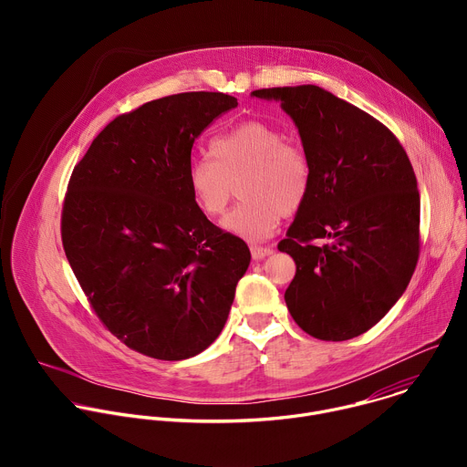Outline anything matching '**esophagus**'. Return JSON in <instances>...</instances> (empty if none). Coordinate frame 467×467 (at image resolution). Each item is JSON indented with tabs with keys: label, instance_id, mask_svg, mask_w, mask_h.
Listing matches in <instances>:
<instances>
[{
	"label": "esophagus",
	"instance_id": "obj_1",
	"mask_svg": "<svg viewBox=\"0 0 467 467\" xmlns=\"http://www.w3.org/2000/svg\"><path fill=\"white\" fill-rule=\"evenodd\" d=\"M274 253V247H260V245H251V256L254 258V260H262V258H265L268 254H272Z\"/></svg>",
	"mask_w": 467,
	"mask_h": 467
}]
</instances>
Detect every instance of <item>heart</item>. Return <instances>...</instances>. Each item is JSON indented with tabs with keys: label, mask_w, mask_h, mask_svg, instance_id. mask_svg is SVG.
Wrapping results in <instances>:
<instances>
[{
	"label": "heart",
	"mask_w": 467,
	"mask_h": 467,
	"mask_svg": "<svg viewBox=\"0 0 467 467\" xmlns=\"http://www.w3.org/2000/svg\"><path fill=\"white\" fill-rule=\"evenodd\" d=\"M211 155L193 159L186 182L195 207L220 218L240 184L242 203L223 229L247 242L272 236L285 214L296 213L310 184L308 155L297 140L264 119L244 121L211 142Z\"/></svg>",
	"instance_id": "b5f03b06"
}]
</instances>
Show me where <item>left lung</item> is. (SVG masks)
Listing matches in <instances>:
<instances>
[{
	"label": "left lung",
	"instance_id": "obj_1",
	"mask_svg": "<svg viewBox=\"0 0 467 467\" xmlns=\"http://www.w3.org/2000/svg\"><path fill=\"white\" fill-rule=\"evenodd\" d=\"M251 96L281 101L310 162L306 199L279 242L297 265L286 306L317 340L360 337L403 296L418 264L420 192L409 155L386 125L316 85Z\"/></svg>",
	"mask_w": 467,
	"mask_h": 467
}]
</instances>
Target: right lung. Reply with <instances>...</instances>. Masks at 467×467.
Listing matches in <instances>:
<instances>
[{
	"mask_svg": "<svg viewBox=\"0 0 467 467\" xmlns=\"http://www.w3.org/2000/svg\"><path fill=\"white\" fill-rule=\"evenodd\" d=\"M236 105L222 92L153 99L114 118L72 171L66 258L101 323L146 357L205 351L249 265L245 242L209 222L186 182L195 139Z\"/></svg>",
	"mask_w": 467,
	"mask_h": 467,
	"instance_id": "add662e5",
	"label": "right lung"
}]
</instances>
